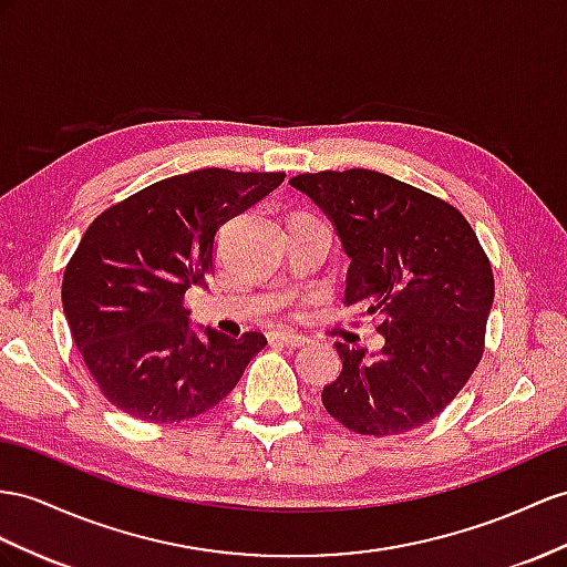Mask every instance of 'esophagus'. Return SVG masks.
<instances>
[{"mask_svg":"<svg viewBox=\"0 0 567 567\" xmlns=\"http://www.w3.org/2000/svg\"><path fill=\"white\" fill-rule=\"evenodd\" d=\"M272 340L285 344V347H301V344H307V338L299 336V332H292V330H278V332H272Z\"/></svg>","mask_w":567,"mask_h":567,"instance_id":"esophagus-1","label":"esophagus"}]
</instances>
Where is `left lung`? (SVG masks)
I'll return each instance as SVG.
<instances>
[{
	"label": "left lung",
	"instance_id": "1",
	"mask_svg": "<svg viewBox=\"0 0 567 567\" xmlns=\"http://www.w3.org/2000/svg\"><path fill=\"white\" fill-rule=\"evenodd\" d=\"M336 227L350 258L344 303L381 318L379 354L336 342L338 381L323 408L364 435H398L445 410L484 352L493 272L450 203L373 169L289 179Z\"/></svg>",
	"mask_w": 567,
	"mask_h": 567
}]
</instances>
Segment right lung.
I'll list each match as a JSON object with an SVG mask.
<instances>
[{
    "label": "right lung",
    "mask_w": 567,
    "mask_h": 567,
    "mask_svg": "<svg viewBox=\"0 0 567 567\" xmlns=\"http://www.w3.org/2000/svg\"><path fill=\"white\" fill-rule=\"evenodd\" d=\"M285 182L282 172L196 169L97 215L64 270L62 303L79 352L114 408L184 422L215 408L264 350V332L194 328L188 287H206L217 231Z\"/></svg>",
    "instance_id": "right-lung-1"
}]
</instances>
